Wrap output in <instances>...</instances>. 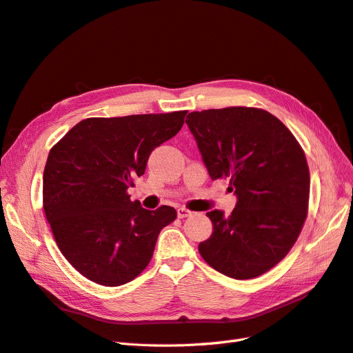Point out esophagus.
Here are the masks:
<instances>
[{
    "label": "esophagus",
    "mask_w": 353,
    "mask_h": 353,
    "mask_svg": "<svg viewBox=\"0 0 353 353\" xmlns=\"http://www.w3.org/2000/svg\"><path fill=\"white\" fill-rule=\"evenodd\" d=\"M191 215H194V212H191L190 209H187V208H178V218H187V216H191Z\"/></svg>",
    "instance_id": "1"
}]
</instances>
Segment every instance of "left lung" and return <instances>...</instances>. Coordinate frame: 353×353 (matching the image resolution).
<instances>
[{
  "label": "left lung",
  "mask_w": 353,
  "mask_h": 353,
  "mask_svg": "<svg viewBox=\"0 0 353 353\" xmlns=\"http://www.w3.org/2000/svg\"><path fill=\"white\" fill-rule=\"evenodd\" d=\"M185 122L210 178L228 179L237 194L228 218L206 213L213 232L199 244L201 258L231 279L259 276L285 258L306 221L311 179L303 148L262 109L191 112Z\"/></svg>",
  "instance_id": "left-lung-1"
}]
</instances>
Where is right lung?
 Listing matches in <instances>:
<instances>
[{
	"instance_id": "right-lung-1",
	"label": "right lung",
	"mask_w": 353,
	"mask_h": 353,
	"mask_svg": "<svg viewBox=\"0 0 353 353\" xmlns=\"http://www.w3.org/2000/svg\"><path fill=\"white\" fill-rule=\"evenodd\" d=\"M185 114L88 117L52 145L42 206L60 252L85 279L122 285L152 261L159 234L176 210H145L128 188L144 174L154 148L179 132Z\"/></svg>"
}]
</instances>
